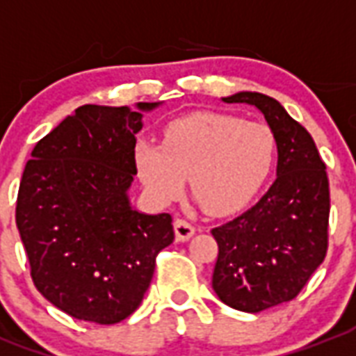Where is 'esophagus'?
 <instances>
[{"label":"esophagus","mask_w":356,"mask_h":356,"mask_svg":"<svg viewBox=\"0 0 356 356\" xmlns=\"http://www.w3.org/2000/svg\"><path fill=\"white\" fill-rule=\"evenodd\" d=\"M173 228H175V238H177V241H186V239H191L192 236H194V232H196V228H194L188 220H185V218H177V220L173 222Z\"/></svg>","instance_id":"1"}]
</instances>
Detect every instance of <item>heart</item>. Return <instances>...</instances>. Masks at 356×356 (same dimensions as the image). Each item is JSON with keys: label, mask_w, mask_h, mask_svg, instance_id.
Here are the masks:
<instances>
[{"label": "heart", "mask_w": 356, "mask_h": 356, "mask_svg": "<svg viewBox=\"0 0 356 356\" xmlns=\"http://www.w3.org/2000/svg\"><path fill=\"white\" fill-rule=\"evenodd\" d=\"M277 156L273 131L222 113H191L170 120L162 145L139 139L134 164L145 192L158 205L177 198L185 177L207 213L245 205L264 185Z\"/></svg>", "instance_id": "1"}]
</instances>
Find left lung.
Returning <instances> with one entry per match:
<instances>
[{
  "instance_id": "8db88e82",
  "label": "left lung",
  "mask_w": 356,
  "mask_h": 356,
  "mask_svg": "<svg viewBox=\"0 0 356 356\" xmlns=\"http://www.w3.org/2000/svg\"><path fill=\"white\" fill-rule=\"evenodd\" d=\"M226 104L254 105L277 143V179L251 209L213 228V291L226 305L259 313L296 298L328 249L326 165L304 126L277 99L238 92Z\"/></svg>"
}]
</instances>
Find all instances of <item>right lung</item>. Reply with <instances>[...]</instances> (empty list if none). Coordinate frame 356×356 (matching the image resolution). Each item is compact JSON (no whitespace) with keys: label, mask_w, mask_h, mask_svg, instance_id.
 I'll list each match as a JSON object with an SVG mask.
<instances>
[{"label":"right lung","mask_w":356,"mask_h":356,"mask_svg":"<svg viewBox=\"0 0 356 356\" xmlns=\"http://www.w3.org/2000/svg\"><path fill=\"white\" fill-rule=\"evenodd\" d=\"M83 105L47 134L24 168L17 226L33 285L58 309L97 325L130 317L173 241L170 213L130 205L143 111Z\"/></svg>","instance_id":"right-lung-1"}]
</instances>
